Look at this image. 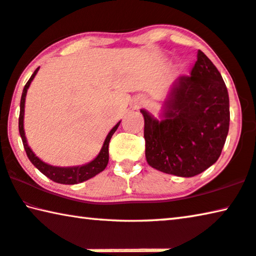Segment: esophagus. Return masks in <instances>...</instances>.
<instances>
[{
    "instance_id": "34e87169",
    "label": "esophagus",
    "mask_w": 256,
    "mask_h": 256,
    "mask_svg": "<svg viewBox=\"0 0 256 256\" xmlns=\"http://www.w3.org/2000/svg\"><path fill=\"white\" fill-rule=\"evenodd\" d=\"M145 104H146V100H145L144 97H140L138 100H137V105L138 106H144Z\"/></svg>"
}]
</instances>
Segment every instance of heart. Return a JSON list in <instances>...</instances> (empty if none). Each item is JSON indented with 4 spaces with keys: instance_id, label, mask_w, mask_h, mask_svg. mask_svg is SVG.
<instances>
[{
    "instance_id": "obj_1",
    "label": "heart",
    "mask_w": 256,
    "mask_h": 256,
    "mask_svg": "<svg viewBox=\"0 0 256 256\" xmlns=\"http://www.w3.org/2000/svg\"><path fill=\"white\" fill-rule=\"evenodd\" d=\"M184 70H186V65H184V64H180V65H178V72L182 73V72H184Z\"/></svg>"
}]
</instances>
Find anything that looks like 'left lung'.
Here are the masks:
<instances>
[{
    "mask_svg": "<svg viewBox=\"0 0 256 256\" xmlns=\"http://www.w3.org/2000/svg\"><path fill=\"white\" fill-rule=\"evenodd\" d=\"M145 156L156 170L192 178L221 156L230 122L229 94L221 73L198 50L190 76L172 82L162 104L161 119L146 110Z\"/></svg>",
    "mask_w": 256,
    "mask_h": 256,
    "instance_id": "left-lung-1",
    "label": "left lung"
}]
</instances>
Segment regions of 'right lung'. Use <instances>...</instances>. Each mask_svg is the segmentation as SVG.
<instances>
[{
  "label": "right lung",
  "instance_id": "right-lung-1",
  "mask_svg": "<svg viewBox=\"0 0 256 256\" xmlns=\"http://www.w3.org/2000/svg\"><path fill=\"white\" fill-rule=\"evenodd\" d=\"M40 68H38L34 70L32 76L30 78V80L27 81V84L24 87L22 94V100H20V113H19V134H20L24 148H25L26 154L28 156L35 167H36L38 170H40L43 175H46V178H50L51 180L56 183L60 184H78L81 182H84L89 178H94L97 174H100V172H103L104 169L108 166V144L110 140H111V137L113 134L119 127L121 121H119L114 127L111 129V132L108 134L106 138L104 140L103 146H102L100 153H98L97 156L94 160L90 161L88 164H81V166H72V167H57V166H51V164L42 161L36 154L32 151V148L28 146V143H27L26 136H25V130H24V114H25V100H26V94L27 89L30 88V84H32L33 78L36 76L38 70Z\"/></svg>",
  "mask_w": 256,
  "mask_h": 256
}]
</instances>
